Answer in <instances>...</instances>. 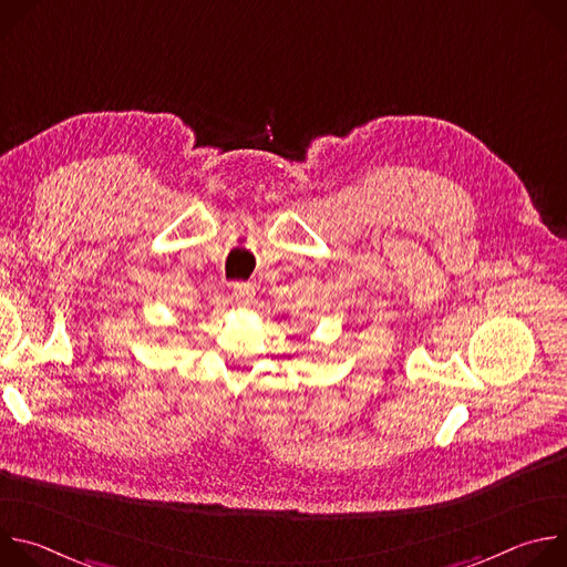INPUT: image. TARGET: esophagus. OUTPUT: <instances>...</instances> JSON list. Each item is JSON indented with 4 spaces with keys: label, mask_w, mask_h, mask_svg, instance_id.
Instances as JSON below:
<instances>
[{
    "label": "esophagus",
    "mask_w": 567,
    "mask_h": 567,
    "mask_svg": "<svg viewBox=\"0 0 567 567\" xmlns=\"http://www.w3.org/2000/svg\"><path fill=\"white\" fill-rule=\"evenodd\" d=\"M233 298L239 305H251V300L256 298V287L251 282H235L233 285Z\"/></svg>",
    "instance_id": "1"
}]
</instances>
